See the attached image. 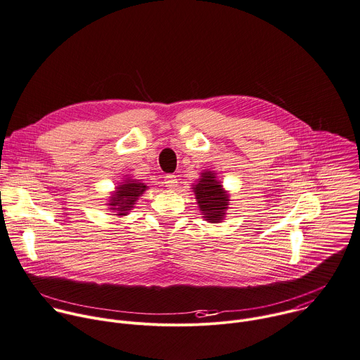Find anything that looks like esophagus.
<instances>
[{
    "label": "esophagus",
    "instance_id": "1",
    "mask_svg": "<svg viewBox=\"0 0 360 360\" xmlns=\"http://www.w3.org/2000/svg\"><path fill=\"white\" fill-rule=\"evenodd\" d=\"M165 186L168 188V189H175L176 186H178V179H176V176L175 175H167L165 176Z\"/></svg>",
    "mask_w": 360,
    "mask_h": 360
}]
</instances>
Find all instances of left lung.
I'll use <instances>...</instances> for the list:
<instances>
[{
    "label": "left lung",
    "instance_id": "left-lung-1",
    "mask_svg": "<svg viewBox=\"0 0 360 360\" xmlns=\"http://www.w3.org/2000/svg\"><path fill=\"white\" fill-rule=\"evenodd\" d=\"M196 203L202 213V217L209 223H220L226 217L229 209L230 195L217 179L216 172L203 169L200 178L192 185Z\"/></svg>",
    "mask_w": 360,
    "mask_h": 360
}]
</instances>
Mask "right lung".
Instances as JSON below:
<instances>
[{
	"instance_id": "add662e5",
	"label": "right lung",
	"mask_w": 360,
	"mask_h": 360,
	"mask_svg": "<svg viewBox=\"0 0 360 360\" xmlns=\"http://www.w3.org/2000/svg\"><path fill=\"white\" fill-rule=\"evenodd\" d=\"M147 189L148 186L144 182L126 175V178L122 182H118L115 189L111 192V195L108 196V203L105 205L108 206V210L112 212L115 216H127L133 210L139 198Z\"/></svg>"
}]
</instances>
